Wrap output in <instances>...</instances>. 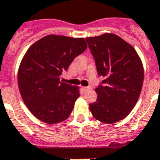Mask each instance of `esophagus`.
Segmentation results:
<instances>
[{
	"instance_id": "1",
	"label": "esophagus",
	"mask_w": 160,
	"mask_h": 160,
	"mask_svg": "<svg viewBox=\"0 0 160 160\" xmlns=\"http://www.w3.org/2000/svg\"><path fill=\"white\" fill-rule=\"evenodd\" d=\"M82 89H83V90H84V91H87V90H90V89H91V87H83Z\"/></svg>"
}]
</instances>
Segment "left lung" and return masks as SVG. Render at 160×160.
<instances>
[{"mask_svg": "<svg viewBox=\"0 0 160 160\" xmlns=\"http://www.w3.org/2000/svg\"><path fill=\"white\" fill-rule=\"evenodd\" d=\"M95 61L98 76L96 102L90 104L92 115L104 123H114L128 116L140 95L143 67L135 49L112 33L86 38Z\"/></svg>", "mask_w": 160, "mask_h": 160, "instance_id": "8db88e82", "label": "left lung"}]
</instances>
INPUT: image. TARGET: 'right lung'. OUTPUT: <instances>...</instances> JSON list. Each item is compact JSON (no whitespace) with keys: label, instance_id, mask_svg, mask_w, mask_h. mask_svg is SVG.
Here are the masks:
<instances>
[{"label":"right lung","instance_id":"obj_1","mask_svg":"<svg viewBox=\"0 0 160 160\" xmlns=\"http://www.w3.org/2000/svg\"><path fill=\"white\" fill-rule=\"evenodd\" d=\"M84 38L48 35L24 55L18 81L24 102L38 119L58 123L70 116L79 97L78 87L61 81L73 59L86 50Z\"/></svg>","mask_w":160,"mask_h":160}]
</instances>
